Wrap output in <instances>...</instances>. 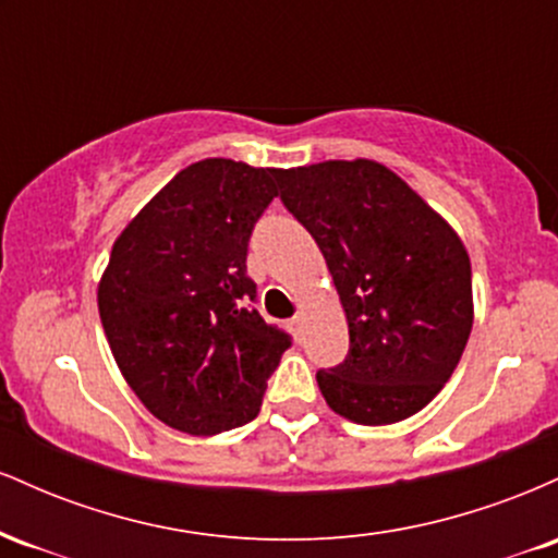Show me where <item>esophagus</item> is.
I'll return each mask as SVG.
<instances>
[{
  "instance_id": "34e87169",
  "label": "esophagus",
  "mask_w": 558,
  "mask_h": 558,
  "mask_svg": "<svg viewBox=\"0 0 558 558\" xmlns=\"http://www.w3.org/2000/svg\"><path fill=\"white\" fill-rule=\"evenodd\" d=\"M301 325H304V317H301V315L288 319V328H291V332H293V336H296V338H301Z\"/></svg>"
}]
</instances>
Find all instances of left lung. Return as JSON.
Listing matches in <instances>:
<instances>
[{
  "label": "left lung",
  "instance_id": "obj_1",
  "mask_svg": "<svg viewBox=\"0 0 558 558\" xmlns=\"http://www.w3.org/2000/svg\"><path fill=\"white\" fill-rule=\"evenodd\" d=\"M286 209L323 252L349 323V354L317 386L341 417L393 425L427 407L472 330L462 239L373 159L275 170Z\"/></svg>",
  "mask_w": 558,
  "mask_h": 558
}]
</instances>
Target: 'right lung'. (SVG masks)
<instances>
[{
  "mask_svg": "<svg viewBox=\"0 0 558 558\" xmlns=\"http://www.w3.org/2000/svg\"><path fill=\"white\" fill-rule=\"evenodd\" d=\"M278 196L272 168L202 159L114 241L99 317L120 373L165 425L217 435L259 414L291 336L267 325L246 275L252 230Z\"/></svg>",
  "mask_w": 558,
  "mask_h": 558,
  "instance_id": "obj_1",
  "label": "right lung"
}]
</instances>
